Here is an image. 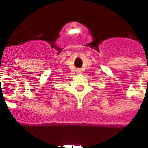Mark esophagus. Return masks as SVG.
<instances>
[{"mask_svg":"<svg viewBox=\"0 0 148 148\" xmlns=\"http://www.w3.org/2000/svg\"><path fill=\"white\" fill-rule=\"evenodd\" d=\"M77 72H80V71H77Z\"/></svg>","mask_w":148,"mask_h":148,"instance_id":"34e87169","label":"esophagus"}]
</instances>
